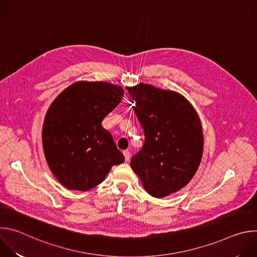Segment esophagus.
<instances>
[{"mask_svg":"<svg viewBox=\"0 0 257 257\" xmlns=\"http://www.w3.org/2000/svg\"><path fill=\"white\" fill-rule=\"evenodd\" d=\"M123 155H124V157H125V161H126V162H128V161L130 160V153L126 151V152H124V153H123Z\"/></svg>","mask_w":257,"mask_h":257,"instance_id":"esophagus-1","label":"esophagus"}]
</instances>
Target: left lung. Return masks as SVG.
Here are the masks:
<instances>
[{
  "mask_svg": "<svg viewBox=\"0 0 257 257\" xmlns=\"http://www.w3.org/2000/svg\"><path fill=\"white\" fill-rule=\"evenodd\" d=\"M128 92L145 137L131 168L152 196L165 197L186 186L199 167L203 152L199 118L175 91L139 83Z\"/></svg>",
  "mask_w": 257,
  "mask_h": 257,
  "instance_id": "8db88e82",
  "label": "left lung"
}]
</instances>
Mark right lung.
I'll use <instances>...</instances> for the list:
<instances>
[{
  "mask_svg": "<svg viewBox=\"0 0 257 257\" xmlns=\"http://www.w3.org/2000/svg\"><path fill=\"white\" fill-rule=\"evenodd\" d=\"M123 89L107 82L78 81L49 107L43 146L55 177L71 190L87 191L125 161L101 121L120 103Z\"/></svg>",
  "mask_w": 257,
  "mask_h": 257,
  "instance_id": "right-lung-1",
  "label": "right lung"
}]
</instances>
